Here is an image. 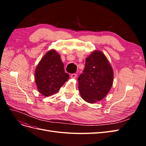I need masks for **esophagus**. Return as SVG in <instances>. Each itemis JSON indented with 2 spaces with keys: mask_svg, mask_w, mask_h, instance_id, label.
<instances>
[{
  "mask_svg": "<svg viewBox=\"0 0 146 146\" xmlns=\"http://www.w3.org/2000/svg\"><path fill=\"white\" fill-rule=\"evenodd\" d=\"M70 77H71L72 78H75L77 77V74H72L71 75H70Z\"/></svg>",
  "mask_w": 146,
  "mask_h": 146,
  "instance_id": "obj_1",
  "label": "esophagus"
}]
</instances>
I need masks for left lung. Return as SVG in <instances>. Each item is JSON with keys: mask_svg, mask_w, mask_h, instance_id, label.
Instances as JSON below:
<instances>
[{"mask_svg": "<svg viewBox=\"0 0 146 146\" xmlns=\"http://www.w3.org/2000/svg\"><path fill=\"white\" fill-rule=\"evenodd\" d=\"M113 70L102 52L95 50L85 60L83 73L78 78L81 98L88 103L94 104L103 99L111 90Z\"/></svg>", "mask_w": 146, "mask_h": 146, "instance_id": "1", "label": "left lung"}]
</instances>
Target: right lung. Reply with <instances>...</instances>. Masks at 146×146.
I'll return each instance as SVG.
<instances>
[{"instance_id": "obj_1", "label": "right lung", "mask_w": 146, "mask_h": 146, "mask_svg": "<svg viewBox=\"0 0 146 146\" xmlns=\"http://www.w3.org/2000/svg\"><path fill=\"white\" fill-rule=\"evenodd\" d=\"M69 78L60 55L54 49L48 50L43 56L35 69V83L38 91L44 96L56 93Z\"/></svg>"}]
</instances>
